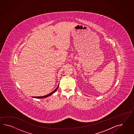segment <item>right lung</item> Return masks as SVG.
<instances>
[{
	"mask_svg": "<svg viewBox=\"0 0 134 134\" xmlns=\"http://www.w3.org/2000/svg\"><path fill=\"white\" fill-rule=\"evenodd\" d=\"M59 86L58 85V86L57 87V88H55V90L54 91H52V92H51L50 93H49L48 94L46 95H45V96H37V97H33V98H46V97H48L49 96H50L53 93H54L55 91H57V90H58V88H59Z\"/></svg>",
	"mask_w": 134,
	"mask_h": 134,
	"instance_id": "obj_1",
	"label": "right lung"
}]
</instances>
